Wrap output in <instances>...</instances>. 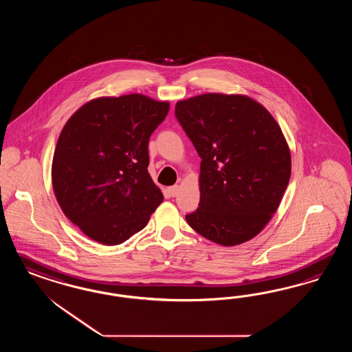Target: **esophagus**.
Returning <instances> with one entry per match:
<instances>
[{
    "mask_svg": "<svg viewBox=\"0 0 352 352\" xmlns=\"http://www.w3.org/2000/svg\"><path fill=\"white\" fill-rule=\"evenodd\" d=\"M179 186H171V187H169V195H170L171 197H175L178 193H179Z\"/></svg>",
    "mask_w": 352,
    "mask_h": 352,
    "instance_id": "1",
    "label": "esophagus"
}]
</instances>
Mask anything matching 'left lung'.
Instances as JSON below:
<instances>
[{
  "mask_svg": "<svg viewBox=\"0 0 352 352\" xmlns=\"http://www.w3.org/2000/svg\"><path fill=\"white\" fill-rule=\"evenodd\" d=\"M175 118L201 157L200 203L187 223L221 245L253 239L290 179V152L275 118L249 96L212 93L178 102Z\"/></svg>",
  "mask_w": 352,
  "mask_h": 352,
  "instance_id": "obj_1",
  "label": "left lung"
}]
</instances>
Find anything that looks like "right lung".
<instances>
[{"label": "right lung", "instance_id": "right-lung-1", "mask_svg": "<svg viewBox=\"0 0 352 352\" xmlns=\"http://www.w3.org/2000/svg\"><path fill=\"white\" fill-rule=\"evenodd\" d=\"M168 112V102L148 96H104L64 125L54 152V192L65 217L90 239L118 245L162 203L147 170L148 142Z\"/></svg>", "mask_w": 352, "mask_h": 352}]
</instances>
